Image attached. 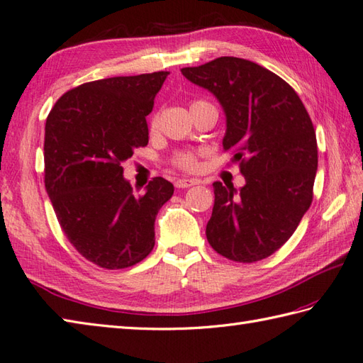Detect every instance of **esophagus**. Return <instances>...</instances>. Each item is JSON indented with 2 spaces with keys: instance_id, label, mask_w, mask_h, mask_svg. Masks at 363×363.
Masks as SVG:
<instances>
[{
  "instance_id": "obj_1",
  "label": "esophagus",
  "mask_w": 363,
  "mask_h": 363,
  "mask_svg": "<svg viewBox=\"0 0 363 363\" xmlns=\"http://www.w3.org/2000/svg\"><path fill=\"white\" fill-rule=\"evenodd\" d=\"M196 184H198V181H195V179H177L174 182V186L177 189H187V187H191V186H196Z\"/></svg>"
}]
</instances>
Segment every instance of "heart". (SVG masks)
I'll return each instance as SVG.
<instances>
[{"instance_id": "obj_1", "label": "heart", "mask_w": 363, "mask_h": 363, "mask_svg": "<svg viewBox=\"0 0 363 363\" xmlns=\"http://www.w3.org/2000/svg\"><path fill=\"white\" fill-rule=\"evenodd\" d=\"M203 104H208L204 101H195L194 104L190 105V108H194L196 105H203ZM159 125V113H154L152 118H151V129H157ZM173 165L181 168V169H186V172H195L198 168V155L195 152H190V151H182V152H177L174 157H173Z\"/></svg>"}]
</instances>
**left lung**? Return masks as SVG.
<instances>
[{"instance_id": "obj_1", "label": "left lung", "mask_w": 363, "mask_h": 363, "mask_svg": "<svg viewBox=\"0 0 363 363\" xmlns=\"http://www.w3.org/2000/svg\"><path fill=\"white\" fill-rule=\"evenodd\" d=\"M181 72L223 106V149L234 152L245 177L239 190L212 184L216 201L206 238L231 261L271 257L293 236L313 200V123L297 92L257 62L222 56Z\"/></svg>"}]
</instances>
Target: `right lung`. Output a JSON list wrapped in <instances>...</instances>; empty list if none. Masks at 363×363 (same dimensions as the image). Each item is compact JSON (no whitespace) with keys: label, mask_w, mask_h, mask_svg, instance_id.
Returning a JSON list of instances; mask_svg holds the SVG:
<instances>
[{"label":"right lung","mask_w":363,"mask_h":363,"mask_svg":"<svg viewBox=\"0 0 363 363\" xmlns=\"http://www.w3.org/2000/svg\"><path fill=\"white\" fill-rule=\"evenodd\" d=\"M169 72L113 77L62 94L45 123V190L69 242L104 269L143 261L154 222L174 187L152 177L143 195L124 179L123 162L147 145L146 116Z\"/></svg>","instance_id":"add662e5"}]
</instances>
